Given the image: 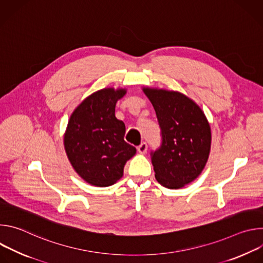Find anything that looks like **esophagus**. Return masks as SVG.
<instances>
[{"instance_id":"esophagus-1","label":"esophagus","mask_w":263,"mask_h":263,"mask_svg":"<svg viewBox=\"0 0 263 263\" xmlns=\"http://www.w3.org/2000/svg\"><path fill=\"white\" fill-rule=\"evenodd\" d=\"M147 149V144L146 142H141L138 146H137V151L140 153V154H145Z\"/></svg>"}]
</instances>
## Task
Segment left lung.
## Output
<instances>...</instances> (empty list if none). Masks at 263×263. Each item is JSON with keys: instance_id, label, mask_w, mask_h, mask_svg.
I'll return each mask as SVG.
<instances>
[{"instance_id": "8db88e82", "label": "left lung", "mask_w": 263, "mask_h": 263, "mask_svg": "<svg viewBox=\"0 0 263 263\" xmlns=\"http://www.w3.org/2000/svg\"><path fill=\"white\" fill-rule=\"evenodd\" d=\"M143 91L154 106L161 131V144L151 152L155 178L167 189H181L205 167L210 126L201 108L186 96L163 89Z\"/></svg>"}]
</instances>
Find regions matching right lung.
<instances>
[{"label": "right lung", "instance_id": "add662e5", "mask_svg": "<svg viewBox=\"0 0 263 263\" xmlns=\"http://www.w3.org/2000/svg\"><path fill=\"white\" fill-rule=\"evenodd\" d=\"M125 89H101L72 112L64 136L67 157L87 183L106 187L123 177L136 148L124 140L126 127L116 118V104Z\"/></svg>", "mask_w": 263, "mask_h": 263}]
</instances>
